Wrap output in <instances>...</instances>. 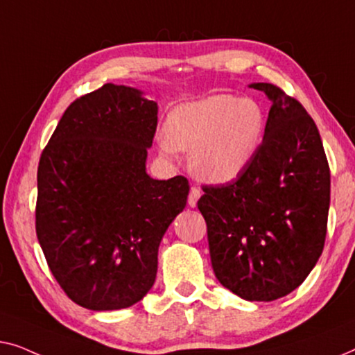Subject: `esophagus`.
Listing matches in <instances>:
<instances>
[{
  "label": "esophagus",
  "mask_w": 355,
  "mask_h": 355,
  "mask_svg": "<svg viewBox=\"0 0 355 355\" xmlns=\"http://www.w3.org/2000/svg\"><path fill=\"white\" fill-rule=\"evenodd\" d=\"M199 198H201V189H199L198 187H191V189H189V196H188L189 207L196 206Z\"/></svg>",
  "instance_id": "34e87169"
}]
</instances>
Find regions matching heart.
<instances>
[{"label":"heart","instance_id":"1","mask_svg":"<svg viewBox=\"0 0 355 355\" xmlns=\"http://www.w3.org/2000/svg\"><path fill=\"white\" fill-rule=\"evenodd\" d=\"M263 128L266 117L256 101L212 94L173 109L159 148L167 157L191 151L189 166L194 175L209 183H227L251 164Z\"/></svg>","mask_w":355,"mask_h":355}]
</instances>
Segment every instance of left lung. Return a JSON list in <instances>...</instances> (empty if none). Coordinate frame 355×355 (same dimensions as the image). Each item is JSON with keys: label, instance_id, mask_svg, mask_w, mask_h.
<instances>
[{"label": "left lung", "instance_id": "left-lung-1", "mask_svg": "<svg viewBox=\"0 0 355 355\" xmlns=\"http://www.w3.org/2000/svg\"><path fill=\"white\" fill-rule=\"evenodd\" d=\"M251 88L272 101L262 143L233 182L204 184L198 209L218 282L246 301H275L322 256L329 166L315 122L296 98L272 83Z\"/></svg>", "mask_w": 355, "mask_h": 355}]
</instances>
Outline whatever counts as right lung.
I'll return each instance as SVG.
<instances>
[{
	"label": "right lung",
	"instance_id": "obj_1",
	"mask_svg": "<svg viewBox=\"0 0 355 355\" xmlns=\"http://www.w3.org/2000/svg\"><path fill=\"white\" fill-rule=\"evenodd\" d=\"M156 128V103L106 83L66 109L40 157L38 243L62 291L89 311L146 296L164 233L187 206V178L146 173Z\"/></svg>",
	"mask_w": 355,
	"mask_h": 355
}]
</instances>
